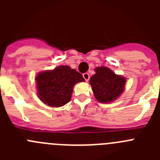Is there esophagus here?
<instances>
[{"instance_id": "obj_1", "label": "esophagus", "mask_w": 160, "mask_h": 160, "mask_svg": "<svg viewBox=\"0 0 160 160\" xmlns=\"http://www.w3.org/2000/svg\"><path fill=\"white\" fill-rule=\"evenodd\" d=\"M83 78H84V79L86 80V81H89V79H90V74H89L88 73H84L82 74Z\"/></svg>"}]
</instances>
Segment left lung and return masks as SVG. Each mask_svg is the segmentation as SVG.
Wrapping results in <instances>:
<instances>
[{
	"label": "left lung",
	"instance_id": "8db88e82",
	"mask_svg": "<svg viewBox=\"0 0 160 160\" xmlns=\"http://www.w3.org/2000/svg\"><path fill=\"white\" fill-rule=\"evenodd\" d=\"M94 70L96 73L90 78V83L96 99L103 103L116 99L123 92L126 79L104 66L97 67Z\"/></svg>",
	"mask_w": 160,
	"mask_h": 160
}]
</instances>
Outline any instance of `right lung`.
Wrapping results in <instances>:
<instances>
[{
  "label": "right lung",
  "mask_w": 160,
  "mask_h": 160,
  "mask_svg": "<svg viewBox=\"0 0 160 160\" xmlns=\"http://www.w3.org/2000/svg\"><path fill=\"white\" fill-rule=\"evenodd\" d=\"M82 73L70 66H60L36 77L38 97L50 107H62L70 101L73 86L84 82Z\"/></svg>",
  "instance_id": "right-lung-1"
}]
</instances>
